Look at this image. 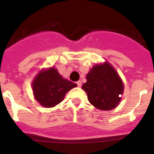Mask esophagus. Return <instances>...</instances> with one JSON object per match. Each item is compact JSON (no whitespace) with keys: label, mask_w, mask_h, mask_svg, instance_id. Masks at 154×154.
Segmentation results:
<instances>
[{"label":"esophagus","mask_w":154,"mask_h":154,"mask_svg":"<svg viewBox=\"0 0 154 154\" xmlns=\"http://www.w3.org/2000/svg\"><path fill=\"white\" fill-rule=\"evenodd\" d=\"M76 84H77V85H78V87H81L82 85V82L81 81H78L77 82H76Z\"/></svg>","instance_id":"esophagus-1"}]
</instances>
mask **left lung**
Here are the masks:
<instances>
[{"mask_svg":"<svg viewBox=\"0 0 154 154\" xmlns=\"http://www.w3.org/2000/svg\"><path fill=\"white\" fill-rule=\"evenodd\" d=\"M87 82L82 86L89 103L101 110H111L121 100L124 87L119 74L106 62L96 65L86 75Z\"/></svg>","mask_w":154,"mask_h":154,"instance_id":"1","label":"left lung"}]
</instances>
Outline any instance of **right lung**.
I'll use <instances>...</instances> for the list:
<instances>
[{
  "mask_svg": "<svg viewBox=\"0 0 154 154\" xmlns=\"http://www.w3.org/2000/svg\"><path fill=\"white\" fill-rule=\"evenodd\" d=\"M76 86L75 83L62 78L54 67L41 71L32 82L35 99L46 108L60 103L65 94Z\"/></svg>",
  "mask_w": 154,
  "mask_h": 154,
  "instance_id": "add662e5",
  "label": "right lung"
}]
</instances>
